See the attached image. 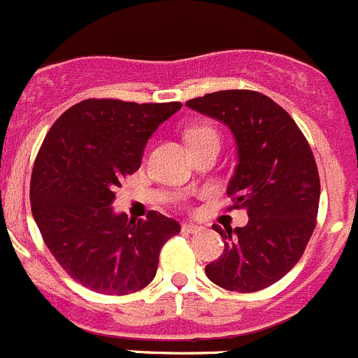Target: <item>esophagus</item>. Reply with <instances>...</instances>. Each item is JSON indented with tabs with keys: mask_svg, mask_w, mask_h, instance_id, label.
<instances>
[{
	"mask_svg": "<svg viewBox=\"0 0 358 358\" xmlns=\"http://www.w3.org/2000/svg\"><path fill=\"white\" fill-rule=\"evenodd\" d=\"M182 231L189 233V235H196V233L201 231V228H200V226L189 224V222H187V224H182Z\"/></svg>",
	"mask_w": 358,
	"mask_h": 358,
	"instance_id": "1",
	"label": "esophagus"
}]
</instances>
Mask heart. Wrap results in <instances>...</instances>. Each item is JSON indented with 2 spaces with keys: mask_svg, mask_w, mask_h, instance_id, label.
I'll list each match as a JSON object with an SVG mask.
<instances>
[{
  "mask_svg": "<svg viewBox=\"0 0 358 358\" xmlns=\"http://www.w3.org/2000/svg\"><path fill=\"white\" fill-rule=\"evenodd\" d=\"M203 134H215V132L210 129V127H193V129H189L186 132L187 143H189V141H193V139H196V137L203 136Z\"/></svg>",
  "mask_w": 358,
  "mask_h": 358,
  "instance_id": "heart-1",
  "label": "heart"
}]
</instances>
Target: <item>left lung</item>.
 Segmentation results:
<instances>
[{
    "label": "left lung",
    "instance_id": "8db88e82",
    "mask_svg": "<svg viewBox=\"0 0 358 358\" xmlns=\"http://www.w3.org/2000/svg\"><path fill=\"white\" fill-rule=\"evenodd\" d=\"M186 106L231 132L236 167L226 191L249 215L243 228L212 226L224 250L205 273L228 291L270 287L296 266L315 229L320 179L313 153L289 113L259 92H212Z\"/></svg>",
    "mask_w": 358,
    "mask_h": 358
}]
</instances>
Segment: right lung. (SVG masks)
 <instances>
[{"label": "right lung", "instance_id": "obj_1", "mask_svg": "<svg viewBox=\"0 0 358 358\" xmlns=\"http://www.w3.org/2000/svg\"><path fill=\"white\" fill-rule=\"evenodd\" d=\"M180 102L137 104L88 99L67 109L47 134L31 176V205L52 256L90 291L123 296L146 287L178 221L115 212V189L141 167L144 148Z\"/></svg>", "mask_w": 358, "mask_h": 358}]
</instances>
